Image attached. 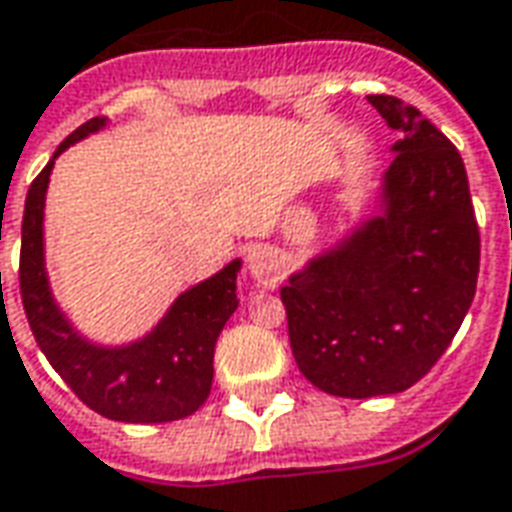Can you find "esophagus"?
<instances>
[{
    "label": "esophagus",
    "mask_w": 512,
    "mask_h": 512,
    "mask_svg": "<svg viewBox=\"0 0 512 512\" xmlns=\"http://www.w3.org/2000/svg\"><path fill=\"white\" fill-rule=\"evenodd\" d=\"M246 266H249V274L257 285H266V288H274L280 282L282 271H280V260L277 255L268 249V246H257L249 252L246 257Z\"/></svg>",
    "instance_id": "esophagus-1"
}]
</instances>
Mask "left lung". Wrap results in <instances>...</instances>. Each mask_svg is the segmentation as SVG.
<instances>
[{"label":"left lung","mask_w":512,"mask_h":512,"mask_svg":"<svg viewBox=\"0 0 512 512\" xmlns=\"http://www.w3.org/2000/svg\"><path fill=\"white\" fill-rule=\"evenodd\" d=\"M399 132L382 213L280 291L299 371L318 391H407L446 352L480 274V227L463 157L421 110L368 96Z\"/></svg>","instance_id":"8db88e82"}]
</instances>
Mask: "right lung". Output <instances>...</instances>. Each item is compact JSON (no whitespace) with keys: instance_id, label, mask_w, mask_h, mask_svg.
Wrapping results in <instances>:
<instances>
[{"instance_id":"right-lung-1","label":"right lung","mask_w":512,"mask_h":512,"mask_svg":"<svg viewBox=\"0 0 512 512\" xmlns=\"http://www.w3.org/2000/svg\"><path fill=\"white\" fill-rule=\"evenodd\" d=\"M105 119H88L57 146L55 157L96 132ZM55 157L32 180L21 221L19 288L35 343L63 382L94 413L127 424H163L196 413L213 385V349L238 307L232 260L216 277L199 282L174 302L169 316L144 341L124 349H99L82 341L57 310L44 271V196Z\"/></svg>"}]
</instances>
